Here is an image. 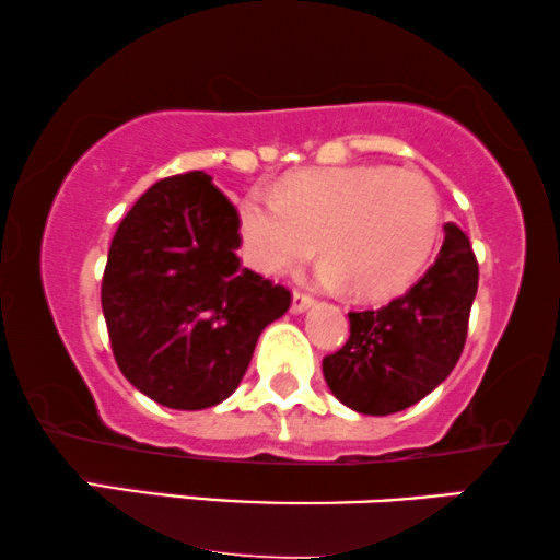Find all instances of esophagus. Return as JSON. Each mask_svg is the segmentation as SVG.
<instances>
[{"mask_svg":"<svg viewBox=\"0 0 560 560\" xmlns=\"http://www.w3.org/2000/svg\"><path fill=\"white\" fill-rule=\"evenodd\" d=\"M313 305V298L311 295H305V293H293V303H290V311L293 313H303V311H308Z\"/></svg>","mask_w":560,"mask_h":560,"instance_id":"obj_1","label":"esophagus"}]
</instances>
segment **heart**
Segmentation results:
<instances>
[{"instance_id":"b5f03b06","label":"heart","mask_w":560,"mask_h":560,"mask_svg":"<svg viewBox=\"0 0 560 560\" xmlns=\"http://www.w3.org/2000/svg\"><path fill=\"white\" fill-rule=\"evenodd\" d=\"M441 198L423 173L382 165L295 175L280 194L252 190L236 206L240 255L278 278L318 249V280L385 298L402 290L431 257Z\"/></svg>"}]
</instances>
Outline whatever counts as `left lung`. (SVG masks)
<instances>
[{"mask_svg":"<svg viewBox=\"0 0 560 560\" xmlns=\"http://www.w3.org/2000/svg\"><path fill=\"white\" fill-rule=\"evenodd\" d=\"M443 247L408 293L374 311L349 313V341L324 357V377L347 408L364 416L400 412L433 393L466 343L479 285L471 242L446 224Z\"/></svg>","mask_w":560,"mask_h":560,"instance_id":"left-lung-1","label":"left lung"}]
</instances>
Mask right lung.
Listing matches in <instances>:
<instances>
[{
	"mask_svg": "<svg viewBox=\"0 0 560 560\" xmlns=\"http://www.w3.org/2000/svg\"><path fill=\"white\" fill-rule=\"evenodd\" d=\"M236 209L203 171L144 190L114 234L102 311L119 370L165 408L203 410L240 387L290 290L242 267Z\"/></svg>",
	"mask_w": 560,
	"mask_h": 560,
	"instance_id": "1",
	"label": "right lung"
}]
</instances>
